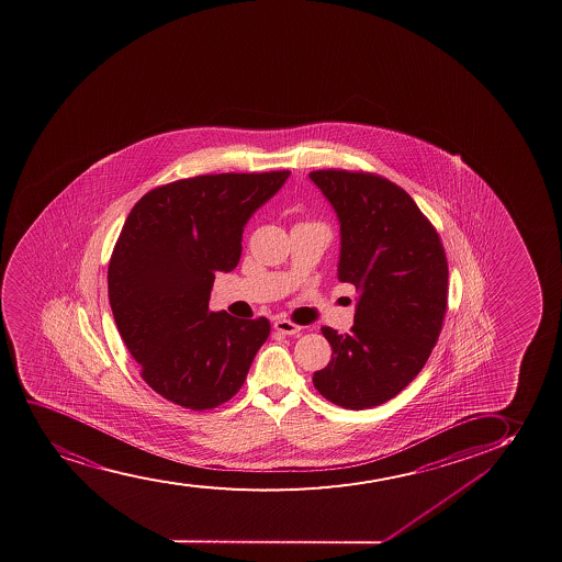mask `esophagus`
Segmentation results:
<instances>
[{
    "instance_id": "34e87169",
    "label": "esophagus",
    "mask_w": 562,
    "mask_h": 562,
    "mask_svg": "<svg viewBox=\"0 0 562 562\" xmlns=\"http://www.w3.org/2000/svg\"><path fill=\"white\" fill-rule=\"evenodd\" d=\"M273 328H276L278 331H281V334H284V336H294V334H297V331L302 330L300 326L294 325V323H291V321H286V318H278V321L273 323Z\"/></svg>"
}]
</instances>
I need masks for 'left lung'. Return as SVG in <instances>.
Segmentation results:
<instances>
[{"label":"left lung","instance_id":"1","mask_svg":"<svg viewBox=\"0 0 562 562\" xmlns=\"http://www.w3.org/2000/svg\"><path fill=\"white\" fill-rule=\"evenodd\" d=\"M310 179L339 221L338 279L359 291L349 334L321 328L331 359L313 385L345 409L381 406L417 378L438 341L446 252L417 203L389 179L345 169H318Z\"/></svg>","mask_w":562,"mask_h":562}]
</instances>
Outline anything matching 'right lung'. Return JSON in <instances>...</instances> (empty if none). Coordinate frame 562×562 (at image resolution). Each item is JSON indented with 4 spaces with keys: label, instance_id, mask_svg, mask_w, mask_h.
Here are the masks:
<instances>
[{
    "label": "right lung",
    "instance_id": "right-lung-1",
    "mask_svg": "<svg viewBox=\"0 0 562 562\" xmlns=\"http://www.w3.org/2000/svg\"><path fill=\"white\" fill-rule=\"evenodd\" d=\"M291 171L218 173L150 190L130 211L108 271L109 304L145 383L211 409L244 385L270 321L210 310L215 273L236 268L245 224Z\"/></svg>",
    "mask_w": 562,
    "mask_h": 562
}]
</instances>
